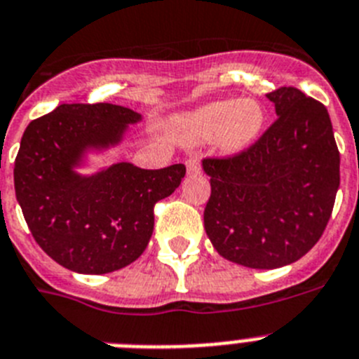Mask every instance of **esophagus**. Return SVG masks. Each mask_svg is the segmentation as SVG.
<instances>
[{
    "label": "esophagus",
    "mask_w": 359,
    "mask_h": 359,
    "mask_svg": "<svg viewBox=\"0 0 359 359\" xmlns=\"http://www.w3.org/2000/svg\"><path fill=\"white\" fill-rule=\"evenodd\" d=\"M186 168H188V173H191V175L201 173V161H198L197 156H194V158H188V161H186Z\"/></svg>",
    "instance_id": "1"
}]
</instances>
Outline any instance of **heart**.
Listing matches in <instances>:
<instances>
[{
	"label": "heart",
	"instance_id": "1",
	"mask_svg": "<svg viewBox=\"0 0 359 359\" xmlns=\"http://www.w3.org/2000/svg\"><path fill=\"white\" fill-rule=\"evenodd\" d=\"M264 120L266 114L259 102L221 100L175 118V133L191 146L215 140L222 153L236 155L257 140Z\"/></svg>",
	"mask_w": 359,
	"mask_h": 359
}]
</instances>
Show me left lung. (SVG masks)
Segmentation results:
<instances>
[{"instance_id": "left-lung-1", "label": "left lung", "mask_w": 359, "mask_h": 359, "mask_svg": "<svg viewBox=\"0 0 359 359\" xmlns=\"http://www.w3.org/2000/svg\"><path fill=\"white\" fill-rule=\"evenodd\" d=\"M266 98L277 120L257 142L203 161L212 186L204 228L213 248L259 270L296 263L318 243L339 188L327 107L296 87H279Z\"/></svg>"}]
</instances>
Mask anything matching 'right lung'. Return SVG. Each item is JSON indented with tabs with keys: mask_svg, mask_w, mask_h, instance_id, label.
I'll return each mask as SVG.
<instances>
[{
	"mask_svg": "<svg viewBox=\"0 0 359 359\" xmlns=\"http://www.w3.org/2000/svg\"><path fill=\"white\" fill-rule=\"evenodd\" d=\"M142 118L113 104H62L32 120L14 162V189L34 241L45 254L78 273H109L144 254L158 201L186 175L184 164L142 170L118 162L80 175L87 151L122 140Z\"/></svg>",
	"mask_w": 359,
	"mask_h": 359,
	"instance_id": "obj_1",
	"label": "right lung"
}]
</instances>
